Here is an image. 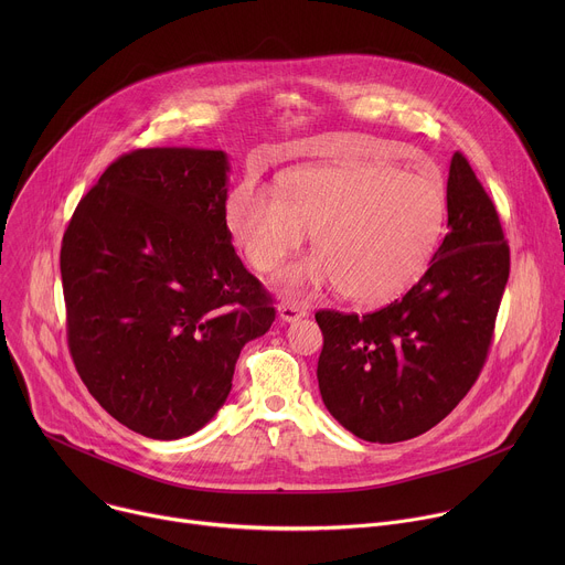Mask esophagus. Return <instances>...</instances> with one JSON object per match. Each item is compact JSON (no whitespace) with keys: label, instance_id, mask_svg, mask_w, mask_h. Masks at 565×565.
Returning a JSON list of instances; mask_svg holds the SVG:
<instances>
[{"label":"esophagus","instance_id":"34e87169","mask_svg":"<svg viewBox=\"0 0 565 565\" xmlns=\"http://www.w3.org/2000/svg\"><path fill=\"white\" fill-rule=\"evenodd\" d=\"M277 310H279V317H281L284 321H297V319H301V317L308 315V308H303V306H299V303H290V301H281V303L277 306Z\"/></svg>","mask_w":565,"mask_h":565}]
</instances>
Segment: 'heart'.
Here are the masks:
<instances>
[{"label":"heart","instance_id":"heart-1","mask_svg":"<svg viewBox=\"0 0 565 565\" xmlns=\"http://www.w3.org/2000/svg\"><path fill=\"white\" fill-rule=\"evenodd\" d=\"M445 214L440 179L380 163L295 168L277 177L275 199L241 185L225 201V227L255 270H275L310 232L317 255L281 284L301 292L338 281L364 303L388 301L423 277Z\"/></svg>","mask_w":565,"mask_h":565}]
</instances>
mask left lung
Here are the masks:
<instances>
[{
	"label": "left lung",
	"mask_w": 565,
	"mask_h": 565,
	"mask_svg": "<svg viewBox=\"0 0 565 565\" xmlns=\"http://www.w3.org/2000/svg\"><path fill=\"white\" fill-rule=\"evenodd\" d=\"M447 227L420 281L366 312L317 310L324 335L319 393L331 416L369 443H399L436 427L480 375L510 277L499 212L456 151Z\"/></svg>",
	"instance_id": "8db88e82"
}]
</instances>
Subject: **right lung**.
<instances>
[{
    "instance_id": "add662e5",
    "label": "right lung",
    "mask_w": 565,
    "mask_h": 565,
    "mask_svg": "<svg viewBox=\"0 0 565 565\" xmlns=\"http://www.w3.org/2000/svg\"><path fill=\"white\" fill-rule=\"evenodd\" d=\"M227 156L122 153L83 196L60 250L66 340L100 407L153 440L207 425L241 349L275 321L225 227Z\"/></svg>"
}]
</instances>
